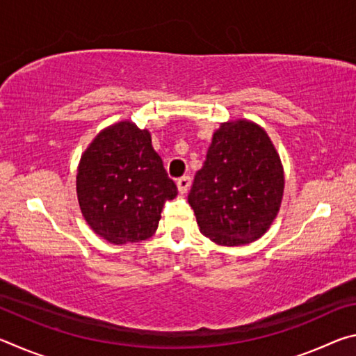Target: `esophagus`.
I'll list each match as a JSON object with an SVG mask.
<instances>
[{
	"instance_id": "esophagus-1",
	"label": "esophagus",
	"mask_w": 356,
	"mask_h": 356,
	"mask_svg": "<svg viewBox=\"0 0 356 356\" xmlns=\"http://www.w3.org/2000/svg\"><path fill=\"white\" fill-rule=\"evenodd\" d=\"M191 185V179L190 176H182L180 179H177V188L180 193H186Z\"/></svg>"
}]
</instances>
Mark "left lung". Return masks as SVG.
<instances>
[{
    "mask_svg": "<svg viewBox=\"0 0 356 356\" xmlns=\"http://www.w3.org/2000/svg\"><path fill=\"white\" fill-rule=\"evenodd\" d=\"M282 191L284 174L268 135L250 120H234L213 134L188 202L204 236L240 246L267 232Z\"/></svg>",
    "mask_w": 356,
    "mask_h": 356,
    "instance_id": "left-lung-1",
    "label": "left lung"
}]
</instances>
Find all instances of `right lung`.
<instances>
[{
    "label": "right lung",
    "instance_id": "1",
    "mask_svg": "<svg viewBox=\"0 0 356 356\" xmlns=\"http://www.w3.org/2000/svg\"><path fill=\"white\" fill-rule=\"evenodd\" d=\"M81 213L95 234L125 245L149 238L177 195L147 130L119 122L95 136L76 174Z\"/></svg>",
    "mask_w": 356,
    "mask_h": 356
}]
</instances>
